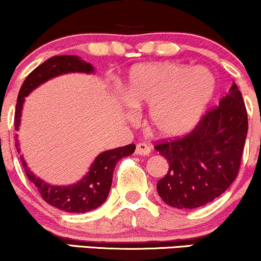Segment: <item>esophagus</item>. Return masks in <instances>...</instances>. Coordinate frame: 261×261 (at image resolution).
Instances as JSON below:
<instances>
[{
	"instance_id": "obj_1",
	"label": "esophagus",
	"mask_w": 261,
	"mask_h": 261,
	"mask_svg": "<svg viewBox=\"0 0 261 261\" xmlns=\"http://www.w3.org/2000/svg\"><path fill=\"white\" fill-rule=\"evenodd\" d=\"M150 151H151V149H150V146L148 145V144H145V143L137 144V146H136V155L145 156V155H149Z\"/></svg>"
}]
</instances>
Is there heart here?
I'll return each mask as SVG.
<instances>
[{
	"mask_svg": "<svg viewBox=\"0 0 261 261\" xmlns=\"http://www.w3.org/2000/svg\"><path fill=\"white\" fill-rule=\"evenodd\" d=\"M216 89L215 76L205 67L162 62L133 67L122 95L130 106H150L149 123L158 136L179 138L199 124Z\"/></svg>",
	"mask_w": 261,
	"mask_h": 261,
	"instance_id": "1",
	"label": "heart"
}]
</instances>
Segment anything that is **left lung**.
I'll use <instances>...</instances> for the list:
<instances>
[{"label":"left lung","instance_id":"obj_1","mask_svg":"<svg viewBox=\"0 0 261 261\" xmlns=\"http://www.w3.org/2000/svg\"><path fill=\"white\" fill-rule=\"evenodd\" d=\"M248 133L243 97L233 83L219 107L207 112L182 139L158 144L168 162L156 185L160 198L176 209H197L220 197L237 177Z\"/></svg>","mask_w":261,"mask_h":261}]
</instances>
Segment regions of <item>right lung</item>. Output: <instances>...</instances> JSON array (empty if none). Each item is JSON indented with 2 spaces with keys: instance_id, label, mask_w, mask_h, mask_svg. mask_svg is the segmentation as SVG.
<instances>
[{
  "instance_id": "add662e5",
  "label": "right lung",
  "mask_w": 261,
  "mask_h": 261,
  "mask_svg": "<svg viewBox=\"0 0 261 261\" xmlns=\"http://www.w3.org/2000/svg\"><path fill=\"white\" fill-rule=\"evenodd\" d=\"M68 73H85L94 74L95 68L93 64L82 60L79 56L73 55H63V56H54L40 64L27 76L18 94L17 106H15L14 127L19 130L21 121V111L25 102V97L44 84L47 81L56 76L68 74ZM15 146L18 154H20V145L18 140V134L15 136ZM136 150L134 144L115 148L100 152L91 162L89 171L81 179L68 186H56L47 183L28 167L23 155H20V162L25 171L27 177L30 182L36 187L38 192L46 203L66 213L84 214L95 210L105 203L111 189L113 171L116 164L121 159L130 156Z\"/></svg>"
}]
</instances>
